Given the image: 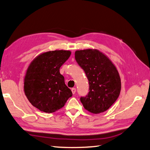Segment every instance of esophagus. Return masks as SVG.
I'll return each mask as SVG.
<instances>
[{
    "label": "esophagus",
    "mask_w": 150,
    "mask_h": 150,
    "mask_svg": "<svg viewBox=\"0 0 150 150\" xmlns=\"http://www.w3.org/2000/svg\"><path fill=\"white\" fill-rule=\"evenodd\" d=\"M71 92H72L73 94H75V93H76V89H75V88H72V89H71Z\"/></svg>",
    "instance_id": "obj_1"
}]
</instances>
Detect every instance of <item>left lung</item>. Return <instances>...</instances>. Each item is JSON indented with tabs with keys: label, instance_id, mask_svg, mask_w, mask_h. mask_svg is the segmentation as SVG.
<instances>
[{
	"label": "left lung",
	"instance_id": "left-lung-1",
	"mask_svg": "<svg viewBox=\"0 0 150 150\" xmlns=\"http://www.w3.org/2000/svg\"><path fill=\"white\" fill-rule=\"evenodd\" d=\"M75 58L89 80V93L80 99L84 108L95 114L105 112L120 93L121 81L116 67L96 49L76 51Z\"/></svg>",
	"mask_w": 150,
	"mask_h": 150
}]
</instances>
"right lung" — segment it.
<instances>
[{
	"mask_svg": "<svg viewBox=\"0 0 150 150\" xmlns=\"http://www.w3.org/2000/svg\"><path fill=\"white\" fill-rule=\"evenodd\" d=\"M69 51H52L38 56L30 64L24 82L26 96L35 108L45 113H53L63 108L71 90L64 83L59 68L70 57Z\"/></svg>",
	"mask_w": 150,
	"mask_h": 150,
	"instance_id": "add662e5",
	"label": "right lung"
}]
</instances>
